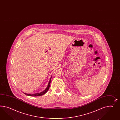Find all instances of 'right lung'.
I'll return each mask as SVG.
<instances>
[{
	"label": "right lung",
	"instance_id": "right-lung-1",
	"mask_svg": "<svg viewBox=\"0 0 120 120\" xmlns=\"http://www.w3.org/2000/svg\"><path fill=\"white\" fill-rule=\"evenodd\" d=\"M51 79H52V77L50 78V81L49 82V84H48L47 87L46 88V89L45 90L42 91L41 92L39 93L34 94H26V93H24V94H25V95H27V96H31V97H38V96H42L43 95L46 94L47 92V91L49 90V87H50V83H51Z\"/></svg>",
	"mask_w": 120,
	"mask_h": 120
}]
</instances>
